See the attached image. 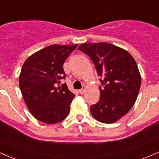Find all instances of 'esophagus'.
Wrapping results in <instances>:
<instances>
[{
  "label": "esophagus",
  "instance_id": "34e87169",
  "mask_svg": "<svg viewBox=\"0 0 159 159\" xmlns=\"http://www.w3.org/2000/svg\"><path fill=\"white\" fill-rule=\"evenodd\" d=\"M85 90H86V87H83L81 89H79V91H78V92H79V93H80V94H84V93Z\"/></svg>",
  "mask_w": 159,
  "mask_h": 159
}]
</instances>
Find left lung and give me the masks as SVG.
<instances>
[{
    "label": "left lung",
    "mask_w": 159,
    "mask_h": 159,
    "mask_svg": "<svg viewBox=\"0 0 159 159\" xmlns=\"http://www.w3.org/2000/svg\"><path fill=\"white\" fill-rule=\"evenodd\" d=\"M95 64L101 87L100 99L90 112L98 121L112 124L133 107L141 87V75L133 56L125 49L106 42L82 43L78 47Z\"/></svg>",
    "instance_id": "8db88e82"
}]
</instances>
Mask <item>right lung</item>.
<instances>
[{"label": "right lung", "mask_w": 159, "mask_h": 159, "mask_svg": "<svg viewBox=\"0 0 159 159\" xmlns=\"http://www.w3.org/2000/svg\"><path fill=\"white\" fill-rule=\"evenodd\" d=\"M78 44H53L36 52L23 65L19 85L28 110L38 121L56 124L66 118L75 95L64 79V61Z\"/></svg>", "instance_id": "obj_1"}]
</instances>
